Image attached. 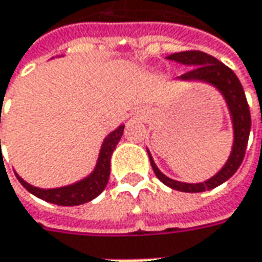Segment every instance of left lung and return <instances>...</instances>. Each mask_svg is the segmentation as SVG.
<instances>
[{"label": "left lung", "instance_id": "left-lung-1", "mask_svg": "<svg viewBox=\"0 0 262 262\" xmlns=\"http://www.w3.org/2000/svg\"><path fill=\"white\" fill-rule=\"evenodd\" d=\"M166 58L191 68L185 74L178 77V80L207 83L210 86L216 87L220 92V95L223 96V99L226 102L230 121H232L233 146H232V151H230L229 159L223 165V167L210 179H207L204 182H198V184L179 182V181L167 178L165 173L160 172V169L156 166L150 151L147 150L150 163H151V167H153L157 178L172 189L182 191V192H203V191L213 189L235 175V172L239 169L242 160H244V156H245L249 131H251V114H249V106H248L247 97H245V92H244L236 74L223 62H220L214 56L208 55L206 52L185 51V52L172 54Z\"/></svg>", "mask_w": 262, "mask_h": 262}]
</instances>
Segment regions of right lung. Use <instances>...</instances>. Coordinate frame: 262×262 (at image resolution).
Listing matches in <instances>:
<instances>
[{
    "label": "right lung",
    "instance_id": "obj_1",
    "mask_svg": "<svg viewBox=\"0 0 262 262\" xmlns=\"http://www.w3.org/2000/svg\"><path fill=\"white\" fill-rule=\"evenodd\" d=\"M124 126L125 125H119L109 136L105 137L93 172L90 175H87L86 178L80 179L78 182H74V184L67 186L45 189V188H37V186L27 184L21 176H18L14 172L15 176H17L18 182L25 186L30 194H33L37 198L48 201V203L66 207L80 206V204L89 203V201L95 200L97 195H100L102 191L106 188V184L109 181V175H111V157H112L116 144L119 143L121 137L124 134Z\"/></svg>",
    "mask_w": 262,
    "mask_h": 262
}]
</instances>
